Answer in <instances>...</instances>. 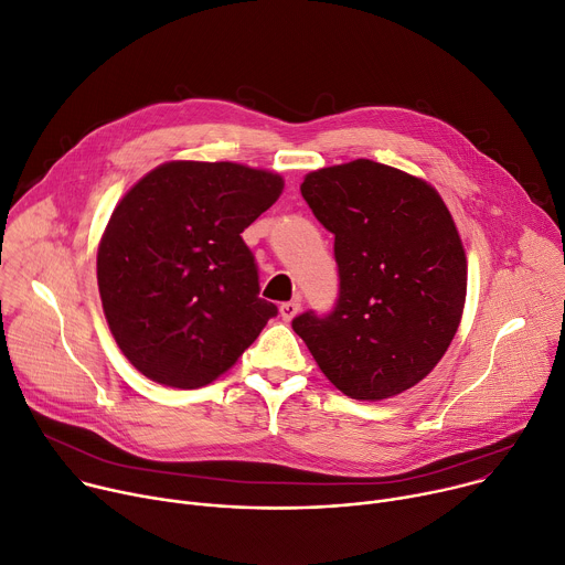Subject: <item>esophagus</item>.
<instances>
[{"label":"esophagus","instance_id":"esophagus-1","mask_svg":"<svg viewBox=\"0 0 565 565\" xmlns=\"http://www.w3.org/2000/svg\"><path fill=\"white\" fill-rule=\"evenodd\" d=\"M299 311H301V303H299V299L284 301V303L279 306V313H281L284 322H290L292 318H297V313H299Z\"/></svg>","mask_w":565,"mask_h":565}]
</instances>
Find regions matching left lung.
I'll return each mask as SVG.
<instances>
[{
    "mask_svg": "<svg viewBox=\"0 0 565 565\" xmlns=\"http://www.w3.org/2000/svg\"><path fill=\"white\" fill-rule=\"evenodd\" d=\"M301 195L335 236L340 295L295 333L322 374L358 401L392 398L441 361L467 301V252L426 180L372 160L311 171Z\"/></svg>",
    "mask_w": 565,
    "mask_h": 565,
    "instance_id": "left-lung-1",
    "label": "left lung"
}]
</instances>
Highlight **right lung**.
I'll return each instance as SVG.
<instances>
[{"label": "right lung", "mask_w": 565, "mask_h": 565, "mask_svg": "<svg viewBox=\"0 0 565 565\" xmlns=\"http://www.w3.org/2000/svg\"><path fill=\"white\" fill-rule=\"evenodd\" d=\"M284 178L236 162H164L119 200L96 252L108 327L146 379L210 385L277 306L241 232L270 210Z\"/></svg>", "instance_id": "add662e5"}]
</instances>
